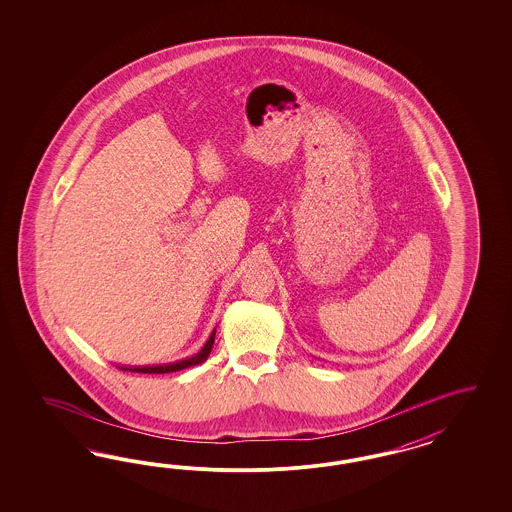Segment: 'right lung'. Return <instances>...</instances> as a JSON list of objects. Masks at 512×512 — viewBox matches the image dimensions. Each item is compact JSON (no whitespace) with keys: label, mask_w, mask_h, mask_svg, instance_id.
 Returning a JSON list of instances; mask_svg holds the SVG:
<instances>
[{"label":"right lung","mask_w":512,"mask_h":512,"mask_svg":"<svg viewBox=\"0 0 512 512\" xmlns=\"http://www.w3.org/2000/svg\"><path fill=\"white\" fill-rule=\"evenodd\" d=\"M214 340H216V330L212 332V336L208 338V341L204 343V347H202L201 351L197 353V355H193V357L184 358V360H180V362H172V364H163V366H133V368H120V370H124V372H137V373H171V372H180V370H184V368H189V366H195V364H201L204 362L208 355H210V351H212V345H214Z\"/></svg>","instance_id":"1"}]
</instances>
